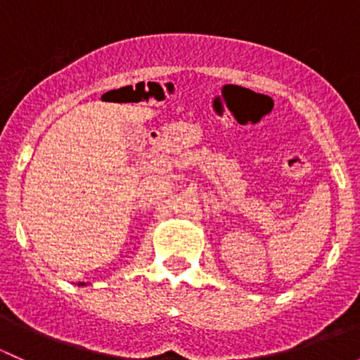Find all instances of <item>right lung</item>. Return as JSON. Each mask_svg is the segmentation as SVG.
Instances as JSON below:
<instances>
[{
	"label": "right lung",
	"instance_id": "1",
	"mask_svg": "<svg viewBox=\"0 0 360 360\" xmlns=\"http://www.w3.org/2000/svg\"><path fill=\"white\" fill-rule=\"evenodd\" d=\"M78 285H85V282H79V284Z\"/></svg>",
	"mask_w": 360,
	"mask_h": 360
}]
</instances>
